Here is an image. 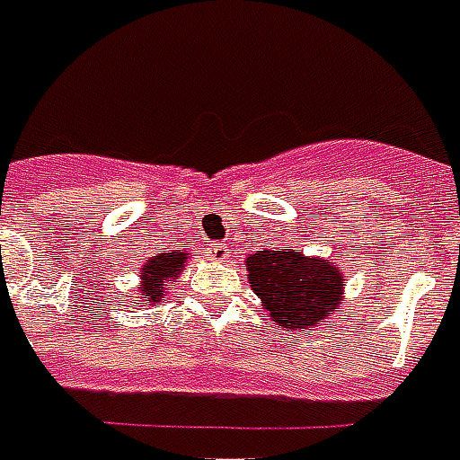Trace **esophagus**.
Masks as SVG:
<instances>
[{
    "label": "esophagus",
    "instance_id": "34e87169",
    "mask_svg": "<svg viewBox=\"0 0 460 460\" xmlns=\"http://www.w3.org/2000/svg\"><path fill=\"white\" fill-rule=\"evenodd\" d=\"M208 255H210V260H215V262H225V260L230 257V252H227V247H225L223 243H213V245L208 247Z\"/></svg>",
    "mask_w": 460,
    "mask_h": 460
}]
</instances>
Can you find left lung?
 Wrapping results in <instances>:
<instances>
[{
    "label": "left lung",
    "instance_id": "8db88e82",
    "mask_svg": "<svg viewBox=\"0 0 460 460\" xmlns=\"http://www.w3.org/2000/svg\"><path fill=\"white\" fill-rule=\"evenodd\" d=\"M245 270L272 324L288 332H307L340 312L344 275L337 262L299 250L262 247L247 257Z\"/></svg>",
    "mask_w": 460,
    "mask_h": 460
}]
</instances>
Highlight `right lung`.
Returning <instances> with one entry per match:
<instances>
[{
  "instance_id": "right-lung-1",
  "label": "right lung",
  "mask_w": 460,
  "mask_h": 460,
  "mask_svg": "<svg viewBox=\"0 0 460 460\" xmlns=\"http://www.w3.org/2000/svg\"><path fill=\"white\" fill-rule=\"evenodd\" d=\"M188 260H190V250H163L158 255L148 257L138 272V288H136L138 297L133 299V307L158 305L165 297L168 285L181 277Z\"/></svg>"
}]
</instances>
